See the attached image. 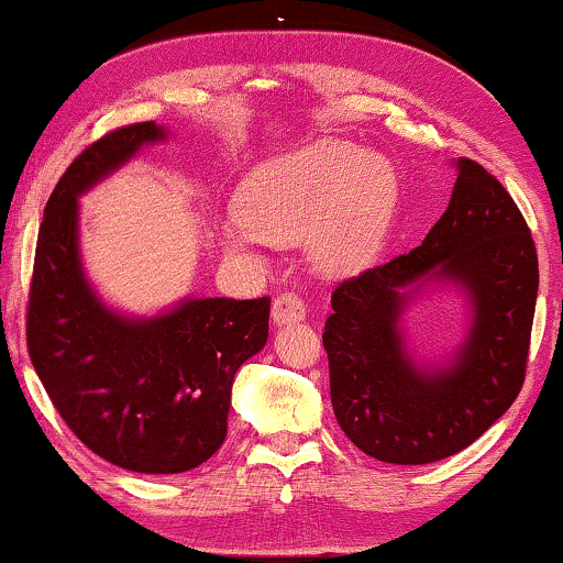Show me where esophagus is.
Masks as SVG:
<instances>
[{
	"mask_svg": "<svg viewBox=\"0 0 563 563\" xmlns=\"http://www.w3.org/2000/svg\"><path fill=\"white\" fill-rule=\"evenodd\" d=\"M306 319V303L298 292H280L278 298L273 300V321L278 323H292Z\"/></svg>",
	"mask_w": 563,
	"mask_h": 563,
	"instance_id": "obj_1",
	"label": "esophagus"
}]
</instances>
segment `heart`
<instances>
[{
	"label": "heart",
	"mask_w": 563,
	"mask_h": 563,
	"mask_svg": "<svg viewBox=\"0 0 563 563\" xmlns=\"http://www.w3.org/2000/svg\"><path fill=\"white\" fill-rule=\"evenodd\" d=\"M400 199V176L387 157L352 140H316L250 173L221 242L232 255L252 257L265 242L308 234L321 273H357L390 236Z\"/></svg>",
	"instance_id": "1"
}]
</instances>
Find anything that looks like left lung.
<instances>
[{
    "label": "left lung",
    "mask_w": 563,
    "mask_h": 563,
    "mask_svg": "<svg viewBox=\"0 0 563 563\" xmlns=\"http://www.w3.org/2000/svg\"><path fill=\"white\" fill-rule=\"evenodd\" d=\"M456 184L421 247L336 285L323 327L331 406L342 431L387 464H431L477 441L518 398L538 296L533 236L493 173L459 157ZM426 279L473 300L467 342L446 368L421 371L399 334Z\"/></svg>",
    "instance_id": "8db88e82"
}]
</instances>
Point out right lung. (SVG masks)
Returning a JSON list of instances; mask_svg holds the SVG:
<instances>
[{"mask_svg": "<svg viewBox=\"0 0 563 563\" xmlns=\"http://www.w3.org/2000/svg\"><path fill=\"white\" fill-rule=\"evenodd\" d=\"M155 122L91 142L47 199L27 300V352L70 431L107 462L142 474L203 464L227 439L236 369L267 342L271 298H188L153 319H126L86 283L78 196L120 168Z\"/></svg>", "mask_w": 563, "mask_h": 563, "instance_id": "add662e5", "label": "right lung"}]
</instances>
